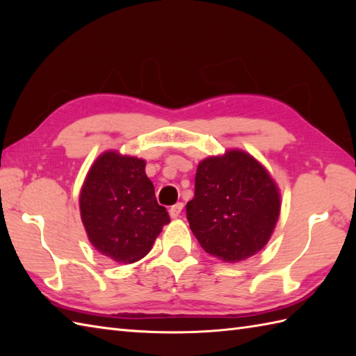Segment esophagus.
<instances>
[{
    "mask_svg": "<svg viewBox=\"0 0 356 356\" xmlns=\"http://www.w3.org/2000/svg\"><path fill=\"white\" fill-rule=\"evenodd\" d=\"M182 209H184V203H182V202H177L176 205H172V207L170 208V216H171L172 218H177V217L180 216V213H182Z\"/></svg>",
    "mask_w": 356,
    "mask_h": 356,
    "instance_id": "1",
    "label": "esophagus"
}]
</instances>
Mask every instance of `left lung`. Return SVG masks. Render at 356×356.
<instances>
[{"mask_svg":"<svg viewBox=\"0 0 356 356\" xmlns=\"http://www.w3.org/2000/svg\"><path fill=\"white\" fill-rule=\"evenodd\" d=\"M278 214L277 186L252 156L232 149L199 163L186 218L209 255L237 263L259 252Z\"/></svg>","mask_w":356,"mask_h":356,"instance_id":"1","label":"left lung"}]
</instances>
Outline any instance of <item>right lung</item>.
I'll use <instances>...</instances> for the list:
<instances>
[{
    "label": "right lung",
    "mask_w": 356,
    "mask_h": 356,
    "mask_svg": "<svg viewBox=\"0 0 356 356\" xmlns=\"http://www.w3.org/2000/svg\"><path fill=\"white\" fill-rule=\"evenodd\" d=\"M79 207L92 245L118 263L145 257L170 223L145 174V161L115 151L99 156L90 168Z\"/></svg>",
    "instance_id": "obj_1"
}]
</instances>
